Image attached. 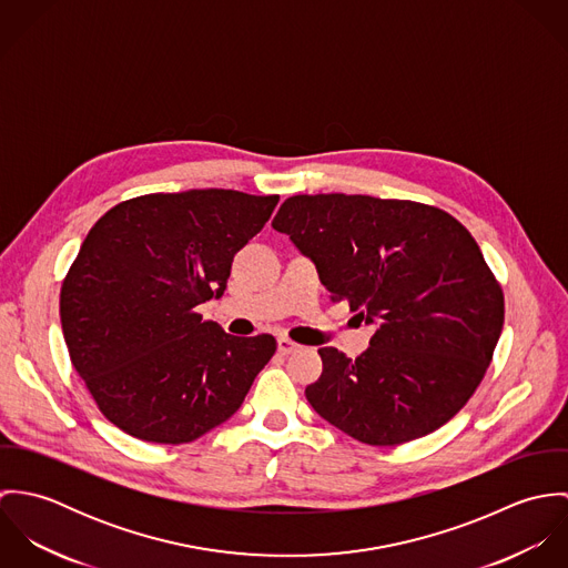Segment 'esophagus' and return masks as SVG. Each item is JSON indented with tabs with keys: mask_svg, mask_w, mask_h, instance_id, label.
Masks as SVG:
<instances>
[{
	"mask_svg": "<svg viewBox=\"0 0 568 568\" xmlns=\"http://www.w3.org/2000/svg\"><path fill=\"white\" fill-rule=\"evenodd\" d=\"M302 345H297L295 341H291L288 336H280L277 338V352L280 354H284V356H288V354H293V352H297Z\"/></svg>",
	"mask_w": 568,
	"mask_h": 568,
	"instance_id": "obj_1",
	"label": "esophagus"
}]
</instances>
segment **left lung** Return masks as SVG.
<instances>
[{
    "instance_id": "left-lung-1",
    "label": "left lung",
    "mask_w": 568,
    "mask_h": 568,
    "mask_svg": "<svg viewBox=\"0 0 568 568\" xmlns=\"http://www.w3.org/2000/svg\"><path fill=\"white\" fill-rule=\"evenodd\" d=\"M273 230L306 255L334 302L378 324L347 358L322 347L306 398L332 426L396 446L444 426L486 376L503 329V291L470 232L450 214L365 194H300Z\"/></svg>"
}]
</instances>
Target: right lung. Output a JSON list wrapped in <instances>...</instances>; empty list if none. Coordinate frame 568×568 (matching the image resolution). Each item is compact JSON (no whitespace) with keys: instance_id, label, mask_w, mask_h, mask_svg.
<instances>
[{"instance_id":"right-lung-1","label":"right lung","mask_w":568,"mask_h":568,"mask_svg":"<svg viewBox=\"0 0 568 568\" xmlns=\"http://www.w3.org/2000/svg\"><path fill=\"white\" fill-rule=\"evenodd\" d=\"M277 201L219 187L146 194L91 227L61 288V325L74 369L118 428L185 444L241 408L275 338L232 336L194 308L225 293L234 255Z\"/></svg>"}]
</instances>
